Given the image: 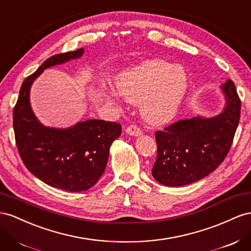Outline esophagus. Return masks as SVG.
I'll use <instances>...</instances> for the list:
<instances>
[{
    "mask_svg": "<svg viewBox=\"0 0 251 251\" xmlns=\"http://www.w3.org/2000/svg\"><path fill=\"white\" fill-rule=\"evenodd\" d=\"M126 133L127 134V135H131V136H140V135L142 134L141 133V130L140 128L138 127V126H127L126 128Z\"/></svg>",
    "mask_w": 251,
    "mask_h": 251,
    "instance_id": "1",
    "label": "esophagus"
}]
</instances>
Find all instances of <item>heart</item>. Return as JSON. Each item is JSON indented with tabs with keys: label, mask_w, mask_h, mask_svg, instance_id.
<instances>
[{
	"label": "heart",
	"mask_w": 251,
	"mask_h": 251,
	"mask_svg": "<svg viewBox=\"0 0 251 251\" xmlns=\"http://www.w3.org/2000/svg\"><path fill=\"white\" fill-rule=\"evenodd\" d=\"M118 93L132 103L139 102L141 117L151 125H164L177 114L188 91L186 72L166 61L151 59L121 71L115 77ZM113 101L116 92L106 94Z\"/></svg>",
	"instance_id": "b5f03b06"
}]
</instances>
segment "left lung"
<instances>
[{
  "label": "left lung",
  "mask_w": 251,
  "mask_h": 251,
  "mask_svg": "<svg viewBox=\"0 0 251 251\" xmlns=\"http://www.w3.org/2000/svg\"><path fill=\"white\" fill-rule=\"evenodd\" d=\"M225 106L213 117L179 120L155 133L154 179L167 187L199 181L218 168L231 147L241 115V101L231 80L221 86Z\"/></svg>",
  "instance_id": "1"
}]
</instances>
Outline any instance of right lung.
Instances as JSON below:
<instances>
[{
    "mask_svg": "<svg viewBox=\"0 0 251 251\" xmlns=\"http://www.w3.org/2000/svg\"><path fill=\"white\" fill-rule=\"evenodd\" d=\"M84 49L59 53L27 77L13 109L17 147L28 170L50 187L70 192L89 190L103 174L110 147L121 134L117 123L90 119L69 127L46 126L30 105L31 85L44 70L83 56Z\"/></svg>",
    "mask_w": 251,
    "mask_h": 251,
    "instance_id": "right-lung-1",
    "label": "right lung"
}]
</instances>
